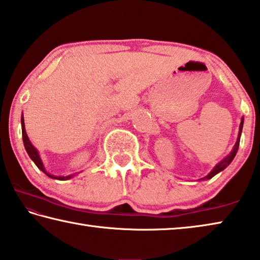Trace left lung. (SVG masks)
<instances>
[{"mask_svg": "<svg viewBox=\"0 0 260 260\" xmlns=\"http://www.w3.org/2000/svg\"><path fill=\"white\" fill-rule=\"evenodd\" d=\"M243 122H244V118L242 117V119H241V124H240V131H239V135H237L236 143L234 144V147H233V150L231 151L230 155H227L225 158H223V159H222L221 161H219L218 164L213 167L212 171H211V172H210L208 175H206V177L199 179L200 181H203V180H209V179H211V178H213L215 174H218L219 172H221L222 170H225L226 167L231 164L232 160L234 159V157L236 156V153H237V150H239L240 139H241V134H242V128H243Z\"/></svg>", "mask_w": 260, "mask_h": 260, "instance_id": "1", "label": "left lung"}]
</instances>
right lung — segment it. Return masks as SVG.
I'll use <instances>...</instances> for the list:
<instances>
[{"label":"right lung","mask_w":260,"mask_h":260,"mask_svg":"<svg viewBox=\"0 0 260 260\" xmlns=\"http://www.w3.org/2000/svg\"><path fill=\"white\" fill-rule=\"evenodd\" d=\"M21 132H23V142H24V147L26 149V152L28 153V156L30 159L34 161V164L39 167V170H41L43 173L47 174L48 177L51 178V179H56V180H61V181H65V180H69L73 178L76 174H69V175H52L50 173L47 172L45 165H43L42 159L40 157V153L37 150V148H35L32 143H30V141L28 139L27 134H26V129H25V122H24V114H21Z\"/></svg>","instance_id":"right-lung-1"}]
</instances>
